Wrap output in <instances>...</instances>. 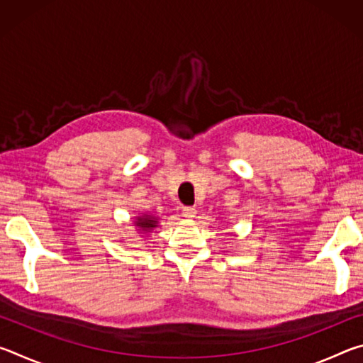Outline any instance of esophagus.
I'll list each match as a JSON object with an SVG mask.
<instances>
[{"label":"esophagus","mask_w":363,"mask_h":363,"mask_svg":"<svg viewBox=\"0 0 363 363\" xmlns=\"http://www.w3.org/2000/svg\"><path fill=\"white\" fill-rule=\"evenodd\" d=\"M182 214H184V218L192 219V218H195L196 210H195L194 206H184V208H182Z\"/></svg>","instance_id":"34e87169"}]
</instances>
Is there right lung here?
Here are the masks:
<instances>
[{"instance_id":"obj_1","label":"right lung","mask_w":363,"mask_h":363,"mask_svg":"<svg viewBox=\"0 0 363 363\" xmlns=\"http://www.w3.org/2000/svg\"><path fill=\"white\" fill-rule=\"evenodd\" d=\"M157 224V220H153L152 218H139L138 225L143 227V229H153Z\"/></svg>"}]
</instances>
